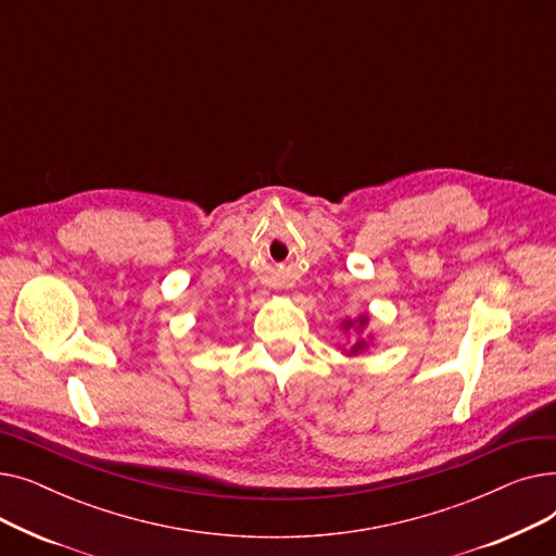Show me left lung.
I'll list each match as a JSON object with an SVG mask.
<instances>
[{
    "label": "left lung",
    "mask_w": 556,
    "mask_h": 556,
    "mask_svg": "<svg viewBox=\"0 0 556 556\" xmlns=\"http://www.w3.org/2000/svg\"><path fill=\"white\" fill-rule=\"evenodd\" d=\"M367 325H369V315H367V313L358 315L356 319H344L342 329H344V331H354V338H356L346 349H342L344 356H358V354L367 352L369 342L374 340V336H363V331L367 329Z\"/></svg>",
    "instance_id": "obj_1"
}]
</instances>
